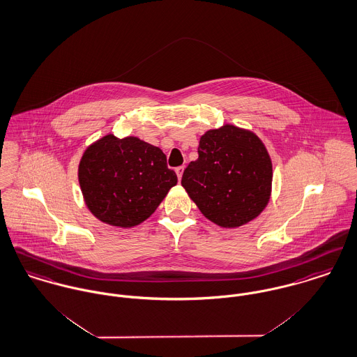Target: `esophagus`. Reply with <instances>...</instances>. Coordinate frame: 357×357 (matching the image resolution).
I'll use <instances>...</instances> for the list:
<instances>
[{"label":"esophagus","mask_w":357,"mask_h":357,"mask_svg":"<svg viewBox=\"0 0 357 357\" xmlns=\"http://www.w3.org/2000/svg\"><path fill=\"white\" fill-rule=\"evenodd\" d=\"M183 172H184V166H178V167H176V174H177V178H178V181L181 180Z\"/></svg>","instance_id":"34e87169"}]
</instances>
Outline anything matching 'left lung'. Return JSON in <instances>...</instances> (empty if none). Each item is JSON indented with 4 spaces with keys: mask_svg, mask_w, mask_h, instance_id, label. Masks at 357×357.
<instances>
[{
    "mask_svg": "<svg viewBox=\"0 0 357 357\" xmlns=\"http://www.w3.org/2000/svg\"><path fill=\"white\" fill-rule=\"evenodd\" d=\"M197 154L181 185L202 214L222 227L255 220L270 200L273 181L271 160L259 137L227 124L202 135Z\"/></svg>",
    "mask_w": 357,
    "mask_h": 357,
    "instance_id": "1",
    "label": "left lung"
}]
</instances>
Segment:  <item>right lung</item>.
<instances>
[{"mask_svg":"<svg viewBox=\"0 0 357 357\" xmlns=\"http://www.w3.org/2000/svg\"><path fill=\"white\" fill-rule=\"evenodd\" d=\"M77 176L93 215L120 227L146 221L177 184L160 147L135 136L119 139L112 133L86 149Z\"/></svg>","mask_w":357,"mask_h":357,"instance_id":"1","label":"right lung"}]
</instances>
